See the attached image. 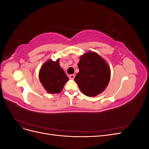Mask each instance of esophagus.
Wrapping results in <instances>:
<instances>
[{
	"label": "esophagus",
	"mask_w": 149,
	"mask_h": 149,
	"mask_svg": "<svg viewBox=\"0 0 149 149\" xmlns=\"http://www.w3.org/2000/svg\"><path fill=\"white\" fill-rule=\"evenodd\" d=\"M74 77H75V75L74 74H70V76H69V78L71 79H73L74 78Z\"/></svg>",
	"instance_id": "1"
}]
</instances>
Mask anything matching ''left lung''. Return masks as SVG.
Returning a JSON list of instances; mask_svg holds the SVG:
<instances>
[{"label":"left lung","instance_id":"left-lung-1","mask_svg":"<svg viewBox=\"0 0 149 149\" xmlns=\"http://www.w3.org/2000/svg\"><path fill=\"white\" fill-rule=\"evenodd\" d=\"M78 66L79 71L74 80L84 95L94 97L104 91L111 78L110 67L106 60L89 51L80 56Z\"/></svg>","mask_w":149,"mask_h":149}]
</instances>
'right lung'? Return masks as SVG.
<instances>
[{"label":"right lung","instance_id":"right-lung-1","mask_svg":"<svg viewBox=\"0 0 149 149\" xmlns=\"http://www.w3.org/2000/svg\"><path fill=\"white\" fill-rule=\"evenodd\" d=\"M60 59L56 61L47 60L39 71V79L45 89L49 94L60 93L69 80L61 66Z\"/></svg>","mask_w":149,"mask_h":149}]
</instances>
